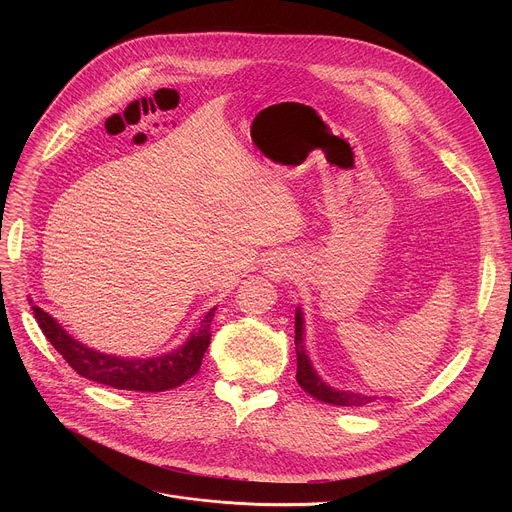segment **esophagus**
Masks as SVG:
<instances>
[{
    "label": "esophagus",
    "instance_id": "34e87169",
    "mask_svg": "<svg viewBox=\"0 0 512 512\" xmlns=\"http://www.w3.org/2000/svg\"><path fill=\"white\" fill-rule=\"evenodd\" d=\"M265 273H267V277L273 279V281H283V279L289 277V273H291V263H289V259L283 257V255H273V257H269L267 263H265Z\"/></svg>",
    "mask_w": 512,
    "mask_h": 512
}]
</instances>
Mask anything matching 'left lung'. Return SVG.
I'll return each instance as SVG.
<instances>
[{
  "mask_svg": "<svg viewBox=\"0 0 512 512\" xmlns=\"http://www.w3.org/2000/svg\"><path fill=\"white\" fill-rule=\"evenodd\" d=\"M296 354H298L296 379H298L300 387L306 393H310L312 397H316L318 401L330 403V405H340V407H364V405H369L379 399L375 395L334 389L318 375V371L314 369V364L308 356V350H306V326H304V312L300 306L296 308Z\"/></svg>",
  "mask_w": 512,
  "mask_h": 512,
  "instance_id": "1",
  "label": "left lung"
}]
</instances>
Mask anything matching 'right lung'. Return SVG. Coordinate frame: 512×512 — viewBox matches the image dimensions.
<instances>
[{"mask_svg":"<svg viewBox=\"0 0 512 512\" xmlns=\"http://www.w3.org/2000/svg\"><path fill=\"white\" fill-rule=\"evenodd\" d=\"M32 312L48 342L62 354V358L81 377L123 391L160 393L174 389L194 377L202 364V356L210 344V322L214 310L210 308L200 326L190 332L186 342L170 352L158 356H115L85 346L72 338L48 312L38 308L32 300Z\"/></svg>","mask_w":512,"mask_h":512,"instance_id":"add662e5","label":"right lung"}]
</instances>
